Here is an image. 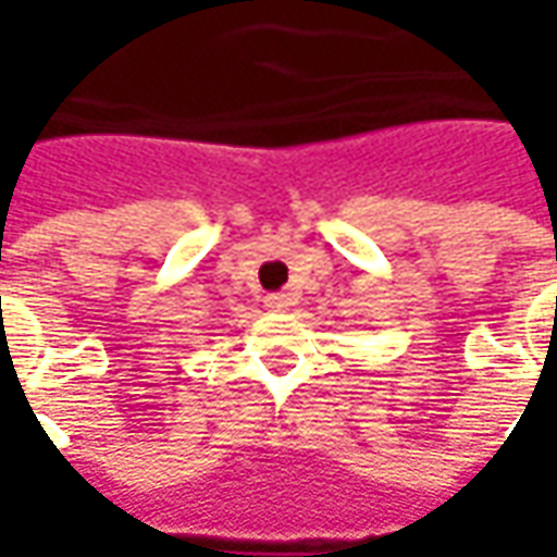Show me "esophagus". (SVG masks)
Instances as JSON below:
<instances>
[{
    "label": "esophagus",
    "mask_w": 557,
    "mask_h": 557,
    "mask_svg": "<svg viewBox=\"0 0 557 557\" xmlns=\"http://www.w3.org/2000/svg\"><path fill=\"white\" fill-rule=\"evenodd\" d=\"M263 304H267V310L285 312L290 307V297L288 294H267V297H263Z\"/></svg>",
    "instance_id": "1"
}]
</instances>
